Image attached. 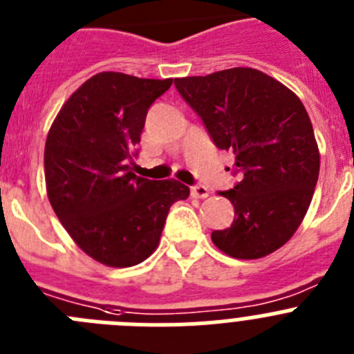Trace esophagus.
Listing matches in <instances>:
<instances>
[{"label": "esophagus", "instance_id": "1", "mask_svg": "<svg viewBox=\"0 0 354 354\" xmlns=\"http://www.w3.org/2000/svg\"><path fill=\"white\" fill-rule=\"evenodd\" d=\"M209 195V189L205 186H202V184H198V186H193L192 187V196L193 198H205V196Z\"/></svg>", "mask_w": 354, "mask_h": 354}]
</instances>
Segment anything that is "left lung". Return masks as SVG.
Returning <instances> with one entry per match:
<instances>
[{
	"instance_id": "left-lung-1",
	"label": "left lung",
	"mask_w": 354,
	"mask_h": 354,
	"mask_svg": "<svg viewBox=\"0 0 354 354\" xmlns=\"http://www.w3.org/2000/svg\"><path fill=\"white\" fill-rule=\"evenodd\" d=\"M175 86L218 149L232 150L239 183L220 192L234 205L228 228L211 234L234 259L282 248L305 218L319 177V149L299 97L252 67L177 77Z\"/></svg>"
}]
</instances>
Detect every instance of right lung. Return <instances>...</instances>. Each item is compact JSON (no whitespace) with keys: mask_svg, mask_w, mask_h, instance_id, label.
<instances>
[{"mask_svg":"<svg viewBox=\"0 0 354 354\" xmlns=\"http://www.w3.org/2000/svg\"><path fill=\"white\" fill-rule=\"evenodd\" d=\"M171 83L99 72L68 97L48 133L44 174L53 211L74 243L109 268L152 255L171 204L189 196L179 180L136 177L127 165L150 104Z\"/></svg>","mask_w":354,"mask_h":354,"instance_id":"obj_1","label":"right lung"}]
</instances>
